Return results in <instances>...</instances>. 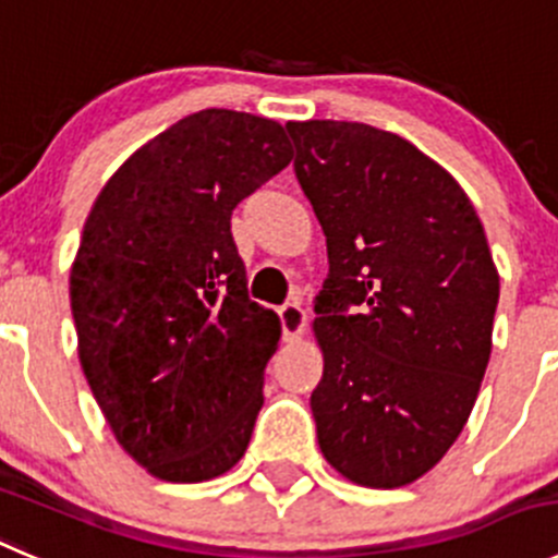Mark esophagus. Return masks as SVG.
<instances>
[{
    "label": "esophagus",
    "instance_id": "esophagus-1",
    "mask_svg": "<svg viewBox=\"0 0 558 558\" xmlns=\"http://www.w3.org/2000/svg\"><path fill=\"white\" fill-rule=\"evenodd\" d=\"M279 320H282L284 339H295L306 326V312L301 304H284L279 306Z\"/></svg>",
    "mask_w": 558,
    "mask_h": 558
}]
</instances>
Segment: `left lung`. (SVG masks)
Returning <instances> with one entry per match:
<instances>
[{
    "label": "left lung",
    "mask_w": 558,
    "mask_h": 558,
    "mask_svg": "<svg viewBox=\"0 0 558 558\" xmlns=\"http://www.w3.org/2000/svg\"><path fill=\"white\" fill-rule=\"evenodd\" d=\"M326 232L317 441L350 482L402 487L449 452L490 362L498 270L458 180L364 123H288Z\"/></svg>",
    "instance_id": "1"
}]
</instances>
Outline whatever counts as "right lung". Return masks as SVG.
I'll list each match as a JSON object with an SVG mask.
<instances>
[{"label":"right lung","mask_w":558,"mask_h":558,"mask_svg":"<svg viewBox=\"0 0 558 558\" xmlns=\"http://www.w3.org/2000/svg\"><path fill=\"white\" fill-rule=\"evenodd\" d=\"M290 158L274 120L196 111L117 169L84 221L71 268L84 378L158 480H214L246 452L282 326L248 299L230 219Z\"/></svg>","instance_id":"right-lung-1"}]
</instances>
